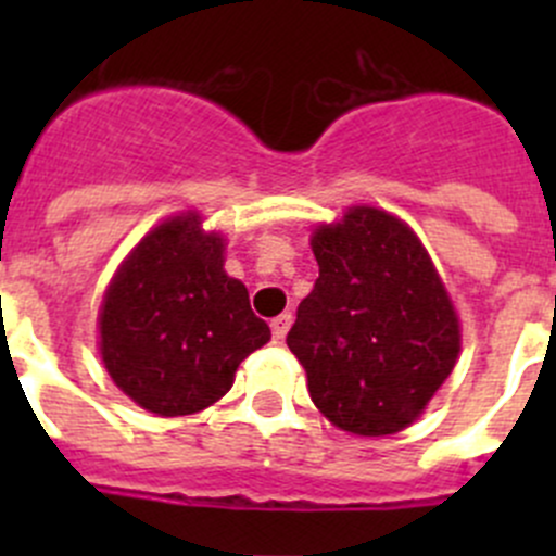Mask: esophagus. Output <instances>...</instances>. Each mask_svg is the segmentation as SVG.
Segmentation results:
<instances>
[{
	"label": "esophagus",
	"mask_w": 556,
	"mask_h": 556,
	"mask_svg": "<svg viewBox=\"0 0 556 556\" xmlns=\"http://www.w3.org/2000/svg\"><path fill=\"white\" fill-rule=\"evenodd\" d=\"M290 325H293V314H290V312H285V314H279V317H274V319H271V333H274V339L282 341L285 336H288Z\"/></svg>",
	"instance_id": "34e87169"
}]
</instances>
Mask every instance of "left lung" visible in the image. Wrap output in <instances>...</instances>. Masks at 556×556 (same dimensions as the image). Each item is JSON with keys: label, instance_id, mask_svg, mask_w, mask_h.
Here are the masks:
<instances>
[{"label": "left lung", "instance_id": "1", "mask_svg": "<svg viewBox=\"0 0 556 556\" xmlns=\"http://www.w3.org/2000/svg\"><path fill=\"white\" fill-rule=\"evenodd\" d=\"M319 277L288 346L314 406L355 435H392L422 414L459 355V319L417 233L374 206L312 237Z\"/></svg>", "mask_w": 556, "mask_h": 556}]
</instances>
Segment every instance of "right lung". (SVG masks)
<instances>
[{
	"instance_id": "obj_1",
	"label": "right lung",
	"mask_w": 556,
	"mask_h": 556,
	"mask_svg": "<svg viewBox=\"0 0 556 556\" xmlns=\"http://www.w3.org/2000/svg\"><path fill=\"white\" fill-rule=\"evenodd\" d=\"M220 233L201 217H172L148 233L106 288L99 333L112 382L159 417H185L231 390L239 363L271 330L223 271Z\"/></svg>"
}]
</instances>
